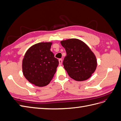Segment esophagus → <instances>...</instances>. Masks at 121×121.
Returning <instances> with one entry per match:
<instances>
[{
	"label": "esophagus",
	"mask_w": 121,
	"mask_h": 121,
	"mask_svg": "<svg viewBox=\"0 0 121 121\" xmlns=\"http://www.w3.org/2000/svg\"><path fill=\"white\" fill-rule=\"evenodd\" d=\"M58 61H59V65L61 66V65H62V63H63L62 60H61V59H59Z\"/></svg>",
	"instance_id": "34e87169"
}]
</instances>
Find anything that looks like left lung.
<instances>
[{
    "mask_svg": "<svg viewBox=\"0 0 121 121\" xmlns=\"http://www.w3.org/2000/svg\"><path fill=\"white\" fill-rule=\"evenodd\" d=\"M60 43L67 53L63 65L70 77L76 81L90 78L96 70L97 60L89 47L76 38L62 40Z\"/></svg>",
    "mask_w": 121,
    "mask_h": 121,
    "instance_id": "left-lung-1",
    "label": "left lung"
}]
</instances>
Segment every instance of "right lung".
Masks as SVG:
<instances>
[{
	"mask_svg": "<svg viewBox=\"0 0 121 121\" xmlns=\"http://www.w3.org/2000/svg\"><path fill=\"white\" fill-rule=\"evenodd\" d=\"M52 44V42L35 44L26 51L22 60L23 75L36 86L48 85L56 71L59 61L50 50Z\"/></svg>",
	"mask_w": 121,
	"mask_h": 121,
	"instance_id": "add662e5",
	"label": "right lung"
}]
</instances>
